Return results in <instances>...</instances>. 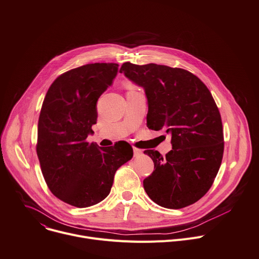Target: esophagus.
Instances as JSON below:
<instances>
[{
	"label": "esophagus",
	"mask_w": 259,
	"mask_h": 259,
	"mask_svg": "<svg viewBox=\"0 0 259 259\" xmlns=\"http://www.w3.org/2000/svg\"><path fill=\"white\" fill-rule=\"evenodd\" d=\"M133 153H134V156H135V157H138V156H140V155L143 154V151L139 150V149L134 148V149H133Z\"/></svg>",
	"instance_id": "1"
}]
</instances>
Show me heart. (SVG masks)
<instances>
[{
  "label": "heart",
  "mask_w": 259,
  "mask_h": 259,
  "mask_svg": "<svg viewBox=\"0 0 259 259\" xmlns=\"http://www.w3.org/2000/svg\"><path fill=\"white\" fill-rule=\"evenodd\" d=\"M128 88H130V89H132V85H131V84H128Z\"/></svg>",
  "instance_id": "obj_1"
}]
</instances>
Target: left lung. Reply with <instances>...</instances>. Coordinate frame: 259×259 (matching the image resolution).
<instances>
[{
  "label": "left lung",
  "instance_id": "left-lung-1",
  "mask_svg": "<svg viewBox=\"0 0 259 259\" xmlns=\"http://www.w3.org/2000/svg\"><path fill=\"white\" fill-rule=\"evenodd\" d=\"M120 72L144 88L148 128L171 134L172 150L165 157L145 151L154 162V171L144 180L147 194L167 208L193 204L213 185L224 151L221 115L210 92L181 68L126 62Z\"/></svg>",
  "mask_w": 259,
  "mask_h": 259
}]
</instances>
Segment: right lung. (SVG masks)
Segmentation results:
<instances>
[{"label": "right lung", "mask_w": 259, "mask_h": 259, "mask_svg": "<svg viewBox=\"0 0 259 259\" xmlns=\"http://www.w3.org/2000/svg\"><path fill=\"white\" fill-rule=\"evenodd\" d=\"M117 67L95 63L69 70L52 83L41 107L36 151L42 175L55 196L76 207L102 201L116 169L133 156L128 143L100 148L85 140Z\"/></svg>", "instance_id": "add662e5"}]
</instances>
